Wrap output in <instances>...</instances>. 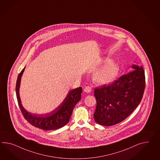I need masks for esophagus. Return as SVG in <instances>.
Listing matches in <instances>:
<instances>
[{
  "label": "esophagus",
  "instance_id": "esophagus-1",
  "mask_svg": "<svg viewBox=\"0 0 160 160\" xmlns=\"http://www.w3.org/2000/svg\"><path fill=\"white\" fill-rule=\"evenodd\" d=\"M91 91H92V88L90 86H86L84 89V92L86 93H90Z\"/></svg>",
  "mask_w": 160,
  "mask_h": 160
}]
</instances>
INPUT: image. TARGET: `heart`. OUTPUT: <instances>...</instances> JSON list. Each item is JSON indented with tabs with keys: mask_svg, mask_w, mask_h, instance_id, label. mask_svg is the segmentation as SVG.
I'll return each mask as SVG.
<instances>
[{
	"mask_svg": "<svg viewBox=\"0 0 160 160\" xmlns=\"http://www.w3.org/2000/svg\"><path fill=\"white\" fill-rule=\"evenodd\" d=\"M106 64L96 70L92 74V79L99 85H106L114 81L119 72L120 67L118 64L107 60Z\"/></svg>",
	"mask_w": 160,
	"mask_h": 160,
	"instance_id": "1",
	"label": "heart"
}]
</instances>
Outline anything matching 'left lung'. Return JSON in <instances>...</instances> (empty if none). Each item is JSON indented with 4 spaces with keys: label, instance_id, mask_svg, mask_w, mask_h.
<instances>
[{
    "label": "left lung",
    "instance_id": "1",
    "mask_svg": "<svg viewBox=\"0 0 160 160\" xmlns=\"http://www.w3.org/2000/svg\"><path fill=\"white\" fill-rule=\"evenodd\" d=\"M133 70L108 85L94 89L97 102L93 117L97 123L112 126L122 122L140 104L145 88L142 66L132 65Z\"/></svg>",
    "mask_w": 160,
    "mask_h": 160
}]
</instances>
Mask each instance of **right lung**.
Segmentation results:
<instances>
[{
  "label": "right lung",
  "mask_w": 160,
  "mask_h": 160,
  "mask_svg": "<svg viewBox=\"0 0 160 160\" xmlns=\"http://www.w3.org/2000/svg\"><path fill=\"white\" fill-rule=\"evenodd\" d=\"M25 68V67L18 75L16 86L17 101L25 118L33 127L46 131L55 130L65 126L69 122L74 107L81 99L82 88L70 90L62 102L51 112L42 114H32L25 109L20 97L21 79Z\"/></svg>",
  "instance_id": "obj_1"
}]
</instances>
